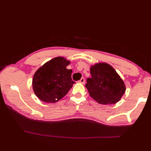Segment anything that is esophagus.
Here are the masks:
<instances>
[{"instance_id": "esophagus-1", "label": "esophagus", "mask_w": 151, "mask_h": 151, "mask_svg": "<svg viewBox=\"0 0 151 151\" xmlns=\"http://www.w3.org/2000/svg\"><path fill=\"white\" fill-rule=\"evenodd\" d=\"M79 83H81V84H84L85 83V79L84 78H82L80 81H78Z\"/></svg>"}]
</instances>
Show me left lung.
Instances as JSON below:
<instances>
[{
    "mask_svg": "<svg viewBox=\"0 0 151 151\" xmlns=\"http://www.w3.org/2000/svg\"><path fill=\"white\" fill-rule=\"evenodd\" d=\"M91 78L86 88L89 95L101 104H115L126 91L124 81L113 67L107 63H95L90 67Z\"/></svg>",
    "mask_w": 151,
    "mask_h": 151,
    "instance_id": "1",
    "label": "left lung"
}]
</instances>
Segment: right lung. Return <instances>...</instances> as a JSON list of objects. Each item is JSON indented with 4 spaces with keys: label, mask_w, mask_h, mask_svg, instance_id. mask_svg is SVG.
<instances>
[{
    "label": "right lung",
    "mask_w": 151,
    "mask_h": 151,
    "mask_svg": "<svg viewBox=\"0 0 151 151\" xmlns=\"http://www.w3.org/2000/svg\"><path fill=\"white\" fill-rule=\"evenodd\" d=\"M70 61L62 56L48 61L34 73L32 88L41 101L54 103L65 96L75 82L71 78V69H67Z\"/></svg>",
    "instance_id": "add662e5"
}]
</instances>
